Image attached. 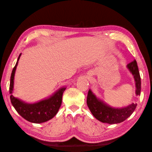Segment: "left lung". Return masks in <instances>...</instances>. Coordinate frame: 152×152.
Segmentation results:
<instances>
[{
    "mask_svg": "<svg viewBox=\"0 0 152 152\" xmlns=\"http://www.w3.org/2000/svg\"><path fill=\"white\" fill-rule=\"evenodd\" d=\"M127 68L134 77L136 85V95L140 96L141 92V78L136 60L127 65ZM87 105L96 119L101 122L109 124L124 122L130 116L137 106V104L132 103L122 107H112L96 97L91 90H89L88 93Z\"/></svg>",
    "mask_w": 152,
    "mask_h": 152,
    "instance_id": "8db88e82",
    "label": "left lung"
}]
</instances>
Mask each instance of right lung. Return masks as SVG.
I'll return each mask as SVG.
<instances>
[{
    "label": "right lung",
    "instance_id": "obj_1",
    "mask_svg": "<svg viewBox=\"0 0 152 152\" xmlns=\"http://www.w3.org/2000/svg\"><path fill=\"white\" fill-rule=\"evenodd\" d=\"M20 56L21 54L19 55L10 76L9 92L11 103L16 112L28 122L35 124L47 122L54 118L58 112L62 104L63 92L66 87L60 88L50 97L33 104L25 102L20 99L15 97L12 94L14 92V80Z\"/></svg>",
    "mask_w": 152,
    "mask_h": 152
}]
</instances>
